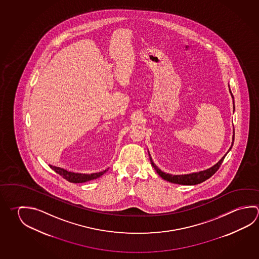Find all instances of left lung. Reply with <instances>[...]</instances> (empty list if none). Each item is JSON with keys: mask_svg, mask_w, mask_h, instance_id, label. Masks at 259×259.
<instances>
[{"mask_svg": "<svg viewBox=\"0 0 259 259\" xmlns=\"http://www.w3.org/2000/svg\"><path fill=\"white\" fill-rule=\"evenodd\" d=\"M230 93H231L232 97L234 98L232 92L230 91ZM234 110H235V104H234ZM234 138H235V130H234L233 141H234ZM233 144H234V143H232V146H233ZM232 146L230 147V149H231ZM148 154H149V153H148ZM227 153L226 154V155H227ZM226 155H225V156H223L222 159H221V160H220L217 164H214L213 167L209 168L207 170H205V171H202V172H195V174H190V175H184V176H172V175L165 174V172H162V171H161V170H160V169H159V168L154 164V162H153V160H152L151 157H150V162H151L152 166L155 169V171L157 172L159 176L162 177L163 179H164V180L171 182V183H175V184H179V185L192 186V185H197V184H200V183L205 181V180H207L208 178L212 177L213 174L217 172L218 169H219L220 165L222 164L223 161H224V159L226 157Z\"/></svg>", "mask_w": 259, "mask_h": 259, "instance_id": "1", "label": "left lung"}]
</instances>
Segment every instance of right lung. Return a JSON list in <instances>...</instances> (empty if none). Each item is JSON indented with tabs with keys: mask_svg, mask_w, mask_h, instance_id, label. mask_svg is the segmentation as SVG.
<instances>
[{
	"mask_svg": "<svg viewBox=\"0 0 259 259\" xmlns=\"http://www.w3.org/2000/svg\"><path fill=\"white\" fill-rule=\"evenodd\" d=\"M50 167L55 170V172L59 174L61 177H63L65 180L70 182V183H73V184H79V183H84V182L90 181V180H94L101 176H103L107 169L105 170L104 172H96V174H91V175H84V174H76V172H68L66 170H64L63 168L56 167L54 165H51Z\"/></svg>",
	"mask_w": 259,
	"mask_h": 259,
	"instance_id": "1",
	"label": "right lung"
}]
</instances>
